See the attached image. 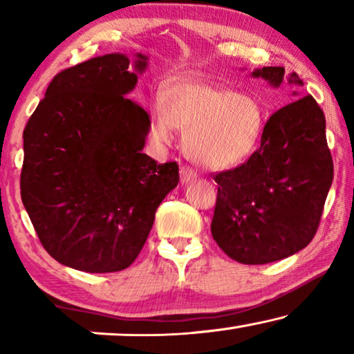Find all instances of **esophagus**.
I'll list each match as a JSON object with an SVG mask.
<instances>
[{"label":"esophagus","instance_id":"34e87169","mask_svg":"<svg viewBox=\"0 0 354 354\" xmlns=\"http://www.w3.org/2000/svg\"><path fill=\"white\" fill-rule=\"evenodd\" d=\"M198 177V174L193 171L192 167H188V166H183L182 169H180V180H182V183H188V182H193L195 180V178Z\"/></svg>","mask_w":354,"mask_h":354}]
</instances>
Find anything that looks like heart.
<instances>
[{
    "instance_id": "b5f03b06",
    "label": "heart",
    "mask_w": 354,
    "mask_h": 354,
    "mask_svg": "<svg viewBox=\"0 0 354 354\" xmlns=\"http://www.w3.org/2000/svg\"><path fill=\"white\" fill-rule=\"evenodd\" d=\"M174 129L185 132L187 154L200 166L221 169L245 161L258 148L264 109L250 93L225 86L183 82L164 91L149 119V137L167 147Z\"/></svg>"
}]
</instances>
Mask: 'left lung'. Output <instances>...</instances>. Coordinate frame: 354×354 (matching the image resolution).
Returning <instances> with one entry per match:
<instances>
[{"label":"left lung","mask_w":354,"mask_h":354,"mask_svg":"<svg viewBox=\"0 0 354 354\" xmlns=\"http://www.w3.org/2000/svg\"><path fill=\"white\" fill-rule=\"evenodd\" d=\"M253 77L280 86L285 69L263 67ZM287 82L303 85L295 72ZM293 95L266 122L261 147L248 161L214 176L219 188L212 239L241 264H268L298 253L321 222L333 178L326 118L311 95Z\"/></svg>","instance_id":"left-lung-1"}]
</instances>
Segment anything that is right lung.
<instances>
[{
    "instance_id": "1",
    "label": "right lung",
    "mask_w": 354,
    "mask_h": 354,
    "mask_svg": "<svg viewBox=\"0 0 354 354\" xmlns=\"http://www.w3.org/2000/svg\"><path fill=\"white\" fill-rule=\"evenodd\" d=\"M120 53L55 75L24 129L21 196L43 248L91 274L137 259L154 214L178 183L177 162L143 153L149 115L125 98L147 69Z\"/></svg>"
}]
</instances>
